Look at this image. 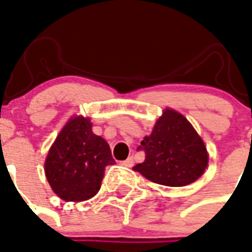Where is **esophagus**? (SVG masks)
Masks as SVG:
<instances>
[{
	"label": "esophagus",
	"mask_w": 252,
	"mask_h": 252,
	"mask_svg": "<svg viewBox=\"0 0 252 252\" xmlns=\"http://www.w3.org/2000/svg\"><path fill=\"white\" fill-rule=\"evenodd\" d=\"M121 165H124L126 168H132L133 167V158H128L124 161H121Z\"/></svg>",
	"instance_id": "obj_1"
}]
</instances>
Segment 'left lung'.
Wrapping results in <instances>:
<instances>
[{
  "mask_svg": "<svg viewBox=\"0 0 252 252\" xmlns=\"http://www.w3.org/2000/svg\"><path fill=\"white\" fill-rule=\"evenodd\" d=\"M145 159L133 171L145 179L167 187H183L193 183L206 171L207 148L200 136L183 115L165 109L154 131L137 147Z\"/></svg>",
  "mask_w": 252,
  "mask_h": 252,
  "instance_id": "left-lung-1",
  "label": "left lung"
}]
</instances>
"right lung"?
<instances>
[{"mask_svg": "<svg viewBox=\"0 0 252 252\" xmlns=\"http://www.w3.org/2000/svg\"><path fill=\"white\" fill-rule=\"evenodd\" d=\"M115 163L107 141L92 132L91 120L79 116L66 123L50 147L45 175L61 199L80 202L97 193L104 169Z\"/></svg>", "mask_w": 252, "mask_h": 252, "instance_id": "add662e5", "label": "right lung"}]
</instances>
